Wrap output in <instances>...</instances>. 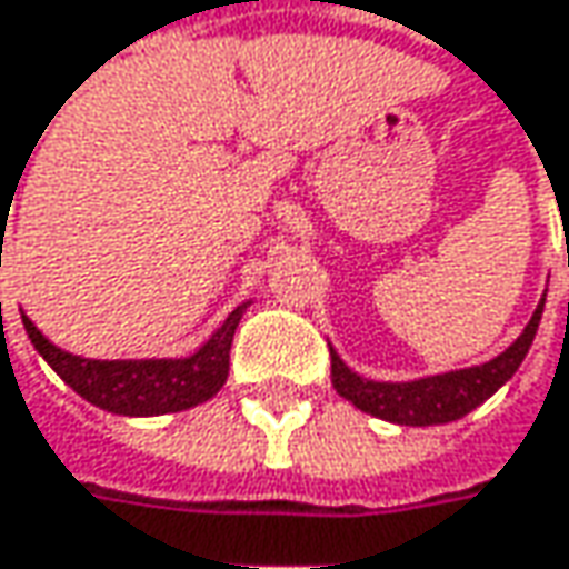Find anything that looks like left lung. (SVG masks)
<instances>
[{"label": "left lung", "instance_id": "8db88e82", "mask_svg": "<svg viewBox=\"0 0 569 569\" xmlns=\"http://www.w3.org/2000/svg\"><path fill=\"white\" fill-rule=\"evenodd\" d=\"M543 296H547V289H543ZM541 316L543 299L538 302L531 322L525 326V332L515 338L501 355H495L491 361L459 368V371H442V375H430V378H413V381L361 378L338 358L336 348H332V385H336L338 397H345L358 410H365L378 420L397 423V427L452 423V420H462L466 413H472L479 403L489 400L495 390L511 381V375L521 368L528 348L535 345Z\"/></svg>", "mask_w": 569, "mask_h": 569}]
</instances>
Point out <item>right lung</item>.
<instances>
[{
	"mask_svg": "<svg viewBox=\"0 0 569 569\" xmlns=\"http://www.w3.org/2000/svg\"><path fill=\"white\" fill-rule=\"evenodd\" d=\"M250 299L240 302L231 316L211 332V338L184 358H123V361H97L80 358L38 332V326L22 316L34 351L54 368V375L74 388L93 407L120 417H159L191 410L211 400L228 381L231 368V341Z\"/></svg>",
	"mask_w": 569,
	"mask_h": 569,
	"instance_id": "1",
	"label": "right lung"
}]
</instances>
